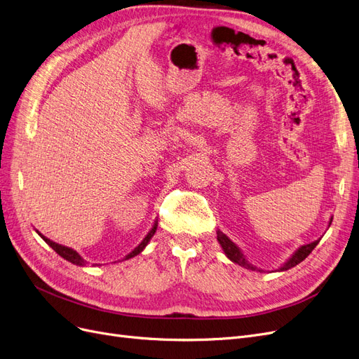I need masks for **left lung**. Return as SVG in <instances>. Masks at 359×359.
I'll return each instance as SVG.
<instances>
[{"label":"left lung","mask_w":359,"mask_h":359,"mask_svg":"<svg viewBox=\"0 0 359 359\" xmlns=\"http://www.w3.org/2000/svg\"><path fill=\"white\" fill-rule=\"evenodd\" d=\"M331 222H333V217H330L328 228H330ZM216 232H217V241H219V244H220V247H222V250H223V253H224V256H226L231 262H233V263H236V264H240V266H243V268H245V269L264 272L263 269L255 266V264H251V263L247 260V257H245L244 253H243V250H241L240 247H238L226 233H223L220 229H217ZM320 240H321V238H320ZM320 240H315V241H312V243H309V244L300 245V247L294 251V253L287 259V262H284V263L281 264V266L276 269V272H284V271H288V269H291V268H294L296 264H299L300 262H303L304 259H306V257L312 253V250L318 245V243H320Z\"/></svg>","instance_id":"8db88e82"}]
</instances>
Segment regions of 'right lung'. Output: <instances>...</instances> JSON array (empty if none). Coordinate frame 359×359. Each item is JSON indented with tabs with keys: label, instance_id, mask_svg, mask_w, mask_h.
Wrapping results in <instances>:
<instances>
[{
	"label": "right lung",
	"instance_id": "1",
	"mask_svg": "<svg viewBox=\"0 0 359 359\" xmlns=\"http://www.w3.org/2000/svg\"><path fill=\"white\" fill-rule=\"evenodd\" d=\"M156 228H158V220L155 219V222H154V224H152V228L149 229L148 233H146V236L143 238L142 243H140L135 250H133L131 253H128L123 260H128V259H131V257H135V256L140 255L142 251L146 248V245H148L149 241L152 240V236H154L155 232H156ZM36 233H38L39 236H41L43 240H44L53 250H55L60 257H63L65 260H68V262L76 264V266H86V264H87V260H84L81 256H79L78 251H75L74 248H69V247H66V245H62V244H57V243H55V241H51V240H48V238H46L41 232H38V231H36Z\"/></svg>",
	"mask_w": 359,
	"mask_h": 359
}]
</instances>
